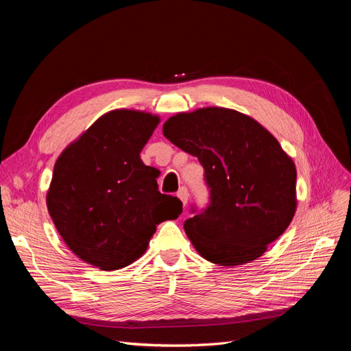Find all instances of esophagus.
I'll return each instance as SVG.
<instances>
[{"instance_id":"obj_1","label":"esophagus","mask_w":351,"mask_h":351,"mask_svg":"<svg viewBox=\"0 0 351 351\" xmlns=\"http://www.w3.org/2000/svg\"><path fill=\"white\" fill-rule=\"evenodd\" d=\"M177 196H178V199L183 202V205L186 206L187 205V202H189V190L186 189V187H182L177 192Z\"/></svg>"}]
</instances>
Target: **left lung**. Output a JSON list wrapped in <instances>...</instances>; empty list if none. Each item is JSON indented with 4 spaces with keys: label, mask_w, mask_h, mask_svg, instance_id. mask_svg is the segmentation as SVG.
<instances>
[{
    "label": "left lung",
    "mask_w": 351,
    "mask_h": 351,
    "mask_svg": "<svg viewBox=\"0 0 351 351\" xmlns=\"http://www.w3.org/2000/svg\"><path fill=\"white\" fill-rule=\"evenodd\" d=\"M162 133L205 169L209 206L184 222L200 256L219 267L261 258L297 208L295 165L278 141L252 117L219 107L178 112Z\"/></svg>",
    "instance_id": "obj_1"
}]
</instances>
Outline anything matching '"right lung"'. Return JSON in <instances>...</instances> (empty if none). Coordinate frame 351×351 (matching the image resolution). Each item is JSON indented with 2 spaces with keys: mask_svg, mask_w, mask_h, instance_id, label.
<instances>
[{
  "mask_svg": "<svg viewBox=\"0 0 351 351\" xmlns=\"http://www.w3.org/2000/svg\"><path fill=\"white\" fill-rule=\"evenodd\" d=\"M159 117L114 110L58 156L47 193L48 212L77 258L102 271L120 269L146 252L159 222L176 219L182 200L158 190V169L141 159Z\"/></svg>",
  "mask_w": 351,
  "mask_h": 351,
  "instance_id": "add662e5",
  "label": "right lung"
}]
</instances>
